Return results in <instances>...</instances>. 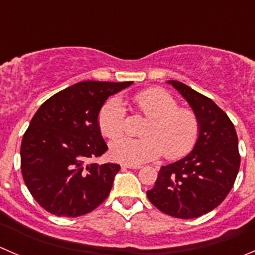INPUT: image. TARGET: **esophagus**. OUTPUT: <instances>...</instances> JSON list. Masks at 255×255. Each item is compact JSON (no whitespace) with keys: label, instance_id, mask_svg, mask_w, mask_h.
Instances as JSON below:
<instances>
[{"label":"esophagus","instance_id":"obj_1","mask_svg":"<svg viewBox=\"0 0 255 255\" xmlns=\"http://www.w3.org/2000/svg\"><path fill=\"white\" fill-rule=\"evenodd\" d=\"M123 169H140V165H129V164H122Z\"/></svg>","mask_w":255,"mask_h":255}]
</instances>
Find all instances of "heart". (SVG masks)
I'll return each mask as SVG.
<instances>
[{
  "mask_svg": "<svg viewBox=\"0 0 255 255\" xmlns=\"http://www.w3.org/2000/svg\"><path fill=\"white\" fill-rule=\"evenodd\" d=\"M138 111L149 117L143 129V138L120 137L125 132L126 109L120 97L110 99L99 115V127L110 139V155L113 160L129 165H139L158 159L170 160L189 154L197 142L200 123L189 109H180L169 92L149 89L134 96Z\"/></svg>",
  "mask_w": 255,
  "mask_h": 255,
  "instance_id": "heart-1",
  "label": "heart"
}]
</instances>
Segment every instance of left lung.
<instances>
[{"mask_svg": "<svg viewBox=\"0 0 255 255\" xmlns=\"http://www.w3.org/2000/svg\"><path fill=\"white\" fill-rule=\"evenodd\" d=\"M186 100L197 116L200 133L187 155L161 166L149 201L176 218H196L216 208L230 194L241 156L235 126L215 102L187 85L166 81Z\"/></svg>", "mask_w": 255, "mask_h": 255, "instance_id": "left-lung-1", "label": "left lung"}]
</instances>
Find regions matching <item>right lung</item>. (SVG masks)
Masks as SVG:
<instances>
[{
    "mask_svg": "<svg viewBox=\"0 0 255 255\" xmlns=\"http://www.w3.org/2000/svg\"><path fill=\"white\" fill-rule=\"evenodd\" d=\"M133 81H82L48 99L20 145L23 180L35 201L64 217L86 215L109 196L118 164L90 163L107 150L99 127L106 100Z\"/></svg>",
    "mask_w": 255,
    "mask_h": 255,
    "instance_id": "right-lung-1",
    "label": "right lung"
}]
</instances>
